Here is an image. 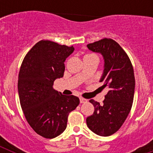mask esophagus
Segmentation results:
<instances>
[{
  "label": "esophagus",
  "instance_id": "1",
  "mask_svg": "<svg viewBox=\"0 0 153 153\" xmlns=\"http://www.w3.org/2000/svg\"><path fill=\"white\" fill-rule=\"evenodd\" d=\"M79 101H80V103H85L87 102V100L83 98V97H79Z\"/></svg>",
  "mask_w": 153,
  "mask_h": 153
}]
</instances>
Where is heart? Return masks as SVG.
<instances>
[{
    "mask_svg": "<svg viewBox=\"0 0 153 153\" xmlns=\"http://www.w3.org/2000/svg\"><path fill=\"white\" fill-rule=\"evenodd\" d=\"M90 55H93V54H90Z\"/></svg>",
    "mask_w": 153,
    "mask_h": 153,
    "instance_id": "heart-1",
    "label": "heart"
}]
</instances>
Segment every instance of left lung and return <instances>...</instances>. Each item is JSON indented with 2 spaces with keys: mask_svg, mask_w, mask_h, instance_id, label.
I'll use <instances>...</instances> for the list:
<instances>
[{
  "mask_svg": "<svg viewBox=\"0 0 153 153\" xmlns=\"http://www.w3.org/2000/svg\"><path fill=\"white\" fill-rule=\"evenodd\" d=\"M87 47L103 56L101 87H107L109 91L102 104L90 100L95 110L86 118V124L99 136H111L122 126L132 108L135 91L133 67L125 51L113 39L103 38L87 44Z\"/></svg>",
  "mask_w": 153,
  "mask_h": 153,
  "instance_id": "1",
  "label": "left lung"
}]
</instances>
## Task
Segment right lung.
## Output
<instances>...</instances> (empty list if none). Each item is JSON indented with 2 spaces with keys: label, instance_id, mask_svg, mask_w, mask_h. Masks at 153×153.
I'll return each mask as SVG.
<instances>
[{
  "label": "right lung",
  "instance_id": "add662e5",
  "mask_svg": "<svg viewBox=\"0 0 153 153\" xmlns=\"http://www.w3.org/2000/svg\"><path fill=\"white\" fill-rule=\"evenodd\" d=\"M74 51L73 46L42 40L21 63L17 83L21 108L31 128L47 139L66 129L69 113L79 103L77 97L63 95L53 88L55 79L63 76L64 62Z\"/></svg>",
  "mask_w": 153,
  "mask_h": 153
}]
</instances>
